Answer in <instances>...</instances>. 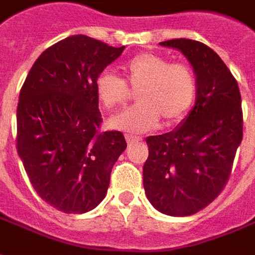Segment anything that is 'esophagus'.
<instances>
[{
	"label": "esophagus",
	"mask_w": 255,
	"mask_h": 255,
	"mask_svg": "<svg viewBox=\"0 0 255 255\" xmlns=\"http://www.w3.org/2000/svg\"><path fill=\"white\" fill-rule=\"evenodd\" d=\"M126 140H127L128 144H132L135 143V142H139L140 138H138V136H133V135H126Z\"/></svg>",
	"instance_id": "34e87169"
}]
</instances>
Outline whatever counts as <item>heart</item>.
I'll list each match as a JSON object with an SVG mask.
<instances>
[{"mask_svg":"<svg viewBox=\"0 0 255 255\" xmlns=\"http://www.w3.org/2000/svg\"><path fill=\"white\" fill-rule=\"evenodd\" d=\"M124 72L127 83L138 87V105L119 113L109 120V126L131 133L147 132L164 120V126L182 122L195 102L197 79L184 64H169L161 56L142 53L131 58ZM95 94L105 109H116L128 98L124 80L105 71L95 80Z\"/></svg>","mask_w":255,"mask_h":255,"instance_id":"1","label":"heart"}]
</instances>
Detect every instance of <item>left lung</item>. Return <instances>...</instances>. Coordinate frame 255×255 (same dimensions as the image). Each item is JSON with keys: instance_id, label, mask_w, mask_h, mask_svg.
I'll use <instances>...</instances> for the list:
<instances>
[{"instance_id": "obj_1", "label": "left lung", "mask_w": 255, "mask_h": 255, "mask_svg": "<svg viewBox=\"0 0 255 255\" xmlns=\"http://www.w3.org/2000/svg\"><path fill=\"white\" fill-rule=\"evenodd\" d=\"M161 46L182 52L197 79L195 105L171 132L147 136L143 187L158 212L197 213L219 197L243 136L238 82L219 54L201 42L171 39Z\"/></svg>"}]
</instances>
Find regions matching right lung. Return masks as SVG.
I'll return each mask as SVG.
<instances>
[{"mask_svg": "<svg viewBox=\"0 0 255 255\" xmlns=\"http://www.w3.org/2000/svg\"><path fill=\"white\" fill-rule=\"evenodd\" d=\"M123 50L68 36L36 58L20 90L17 154L36 194L64 213H86L102 202L127 147L120 131L100 132L95 94L97 78Z\"/></svg>", "mask_w": 255, "mask_h": 255, "instance_id": "add662e5", "label": "right lung"}]
</instances>
